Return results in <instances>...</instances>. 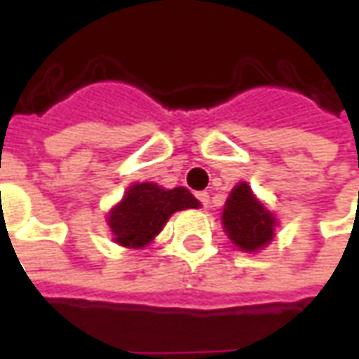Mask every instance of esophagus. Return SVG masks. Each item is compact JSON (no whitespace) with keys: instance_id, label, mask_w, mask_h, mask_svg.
<instances>
[{"instance_id":"esophagus-1","label":"esophagus","mask_w":359,"mask_h":359,"mask_svg":"<svg viewBox=\"0 0 359 359\" xmlns=\"http://www.w3.org/2000/svg\"><path fill=\"white\" fill-rule=\"evenodd\" d=\"M196 198H198V200H200L203 205H208V203H210V194H208V192H198V194H196Z\"/></svg>"}]
</instances>
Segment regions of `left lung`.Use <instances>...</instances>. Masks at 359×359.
Returning <instances> with one entry per match:
<instances>
[{
    "instance_id": "1",
    "label": "left lung",
    "mask_w": 359,
    "mask_h": 359,
    "mask_svg": "<svg viewBox=\"0 0 359 359\" xmlns=\"http://www.w3.org/2000/svg\"><path fill=\"white\" fill-rule=\"evenodd\" d=\"M221 223L234 246L252 254L273 242L278 225L275 213L252 192L248 182H238L231 190L221 213Z\"/></svg>"
}]
</instances>
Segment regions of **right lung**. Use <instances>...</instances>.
Masks as SVG:
<instances>
[{
  "label": "right lung",
  "instance_id": "1",
  "mask_svg": "<svg viewBox=\"0 0 359 359\" xmlns=\"http://www.w3.org/2000/svg\"><path fill=\"white\" fill-rule=\"evenodd\" d=\"M202 203L184 187L167 190L156 182H136L107 213L113 242L125 248L142 250L163 231L172 213L196 210Z\"/></svg>",
  "mask_w": 359,
  "mask_h": 359
}]
</instances>
